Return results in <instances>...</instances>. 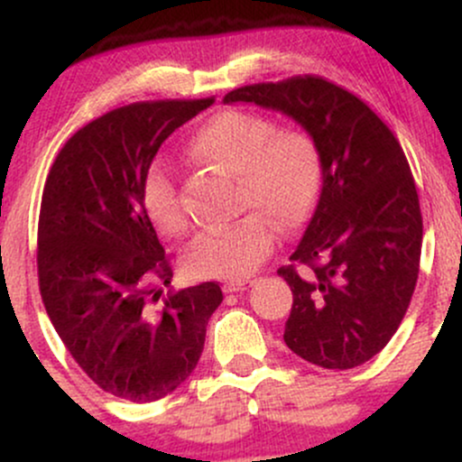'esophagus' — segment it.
Here are the masks:
<instances>
[{"instance_id": "esophagus-1", "label": "esophagus", "mask_w": 462, "mask_h": 462, "mask_svg": "<svg viewBox=\"0 0 462 462\" xmlns=\"http://www.w3.org/2000/svg\"><path fill=\"white\" fill-rule=\"evenodd\" d=\"M252 286V280H230V282L224 284L226 293H238V291H245Z\"/></svg>"}]
</instances>
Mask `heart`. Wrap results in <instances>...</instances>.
<instances>
[{
	"mask_svg": "<svg viewBox=\"0 0 462 462\" xmlns=\"http://www.w3.org/2000/svg\"><path fill=\"white\" fill-rule=\"evenodd\" d=\"M189 156L236 180V208L245 217L204 232L184 252L193 278L241 280L272 254L275 227L295 235L317 213L326 167L319 143L304 128H278L269 116L241 108L210 115L187 143ZM152 224L167 236L189 227L176 176L152 162L141 182Z\"/></svg>",
	"mask_w": 462,
	"mask_h": 462,
	"instance_id": "heart-1",
	"label": "heart"
}]
</instances>
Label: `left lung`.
<instances>
[{"label": "left lung", "instance_id": "left-lung-1", "mask_svg": "<svg viewBox=\"0 0 462 462\" xmlns=\"http://www.w3.org/2000/svg\"><path fill=\"white\" fill-rule=\"evenodd\" d=\"M293 116L319 143L323 193L293 264L284 343L326 369L367 363L391 341L415 293L423 221L411 167L389 125L363 99L321 76L230 91Z\"/></svg>", "mask_w": 462, "mask_h": 462}]
</instances>
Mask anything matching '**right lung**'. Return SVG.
I'll list each match as a JSON object with an SVG mask.
<instances>
[{
  "mask_svg": "<svg viewBox=\"0 0 462 462\" xmlns=\"http://www.w3.org/2000/svg\"><path fill=\"white\" fill-rule=\"evenodd\" d=\"M215 97L110 110L58 152L39 215V289L73 360L106 393L156 402L195 369L224 300L204 282L167 293L173 269L141 198L164 139Z\"/></svg>",
  "mask_w": 462,
  "mask_h": 462,
  "instance_id": "add662e5",
  "label": "right lung"
}]
</instances>
